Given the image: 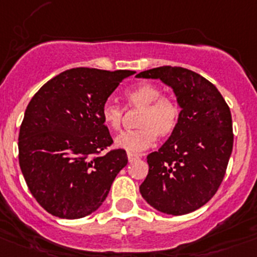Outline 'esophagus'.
Segmentation results:
<instances>
[{
	"mask_svg": "<svg viewBox=\"0 0 257 257\" xmlns=\"http://www.w3.org/2000/svg\"><path fill=\"white\" fill-rule=\"evenodd\" d=\"M127 159H128V161H130V163H133V161L138 160L139 155H136V154H133V153H128L127 154Z\"/></svg>",
	"mask_w": 257,
	"mask_h": 257,
	"instance_id": "obj_1",
	"label": "esophagus"
}]
</instances>
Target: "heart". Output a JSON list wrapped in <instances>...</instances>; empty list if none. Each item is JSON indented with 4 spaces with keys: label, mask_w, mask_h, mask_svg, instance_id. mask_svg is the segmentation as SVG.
Wrapping results in <instances>:
<instances>
[{
    "label": "heart",
    "mask_w": 257,
    "mask_h": 257,
    "mask_svg": "<svg viewBox=\"0 0 257 257\" xmlns=\"http://www.w3.org/2000/svg\"><path fill=\"white\" fill-rule=\"evenodd\" d=\"M161 89L153 83H141L124 93L127 107L140 108L139 128L124 131L114 139V145L128 153H140L150 148L156 138L167 139L177 130L180 107L175 99L161 96ZM124 109L113 101L104 102L101 109L103 123L111 130L121 128Z\"/></svg>",
    "instance_id": "obj_1"
}]
</instances>
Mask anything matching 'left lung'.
Instances as JSON below:
<instances>
[{
	"instance_id": "left-lung-1",
	"label": "left lung",
	"mask_w": 257,
	"mask_h": 257,
	"mask_svg": "<svg viewBox=\"0 0 257 257\" xmlns=\"http://www.w3.org/2000/svg\"><path fill=\"white\" fill-rule=\"evenodd\" d=\"M136 77L172 87L182 108L175 133L148 155L149 174L140 193L163 213H190L216 194L226 174L233 146L229 107L209 80L185 68L165 65Z\"/></svg>"
}]
</instances>
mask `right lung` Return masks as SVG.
<instances>
[{"mask_svg":"<svg viewBox=\"0 0 257 257\" xmlns=\"http://www.w3.org/2000/svg\"><path fill=\"white\" fill-rule=\"evenodd\" d=\"M133 70L73 68L46 82L31 98L19 134V163L38 203L59 218L99 208L119 170L123 149L113 144L101 109Z\"/></svg>","mask_w":257,"mask_h":257,"instance_id":"add662e5","label":"right lung"}]
</instances>
